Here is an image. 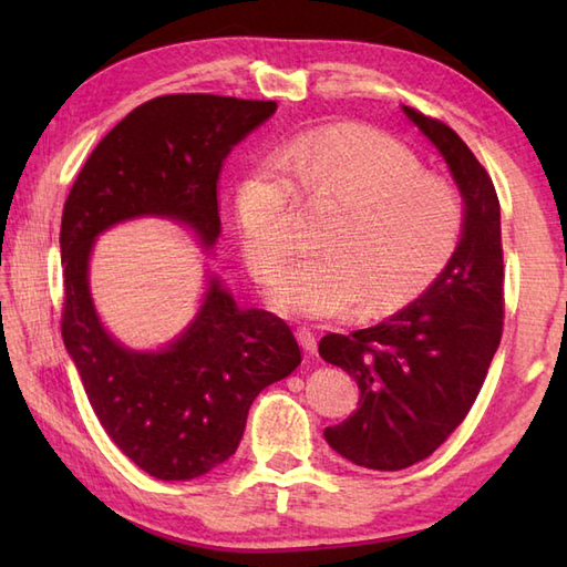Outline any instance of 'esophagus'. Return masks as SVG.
I'll return each instance as SVG.
<instances>
[{"mask_svg":"<svg viewBox=\"0 0 567 567\" xmlns=\"http://www.w3.org/2000/svg\"><path fill=\"white\" fill-rule=\"evenodd\" d=\"M297 339H299V343H302V348L309 355H317V333L315 331L307 329V327H299Z\"/></svg>","mask_w":567,"mask_h":567,"instance_id":"esophagus-1","label":"esophagus"}]
</instances>
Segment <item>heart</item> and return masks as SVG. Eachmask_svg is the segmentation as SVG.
Listing matches in <instances>:
<instances>
[{
  "instance_id": "obj_1",
  "label": "heart",
  "mask_w": 567,
  "mask_h": 567,
  "mask_svg": "<svg viewBox=\"0 0 567 567\" xmlns=\"http://www.w3.org/2000/svg\"><path fill=\"white\" fill-rule=\"evenodd\" d=\"M302 197L343 204L321 248L292 262L275 282L287 315L336 319L363 305L390 315L436 280L463 234V202L441 175L375 131L317 128L287 143L236 195L250 270L260 280L297 248Z\"/></svg>"
}]
</instances>
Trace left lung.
<instances>
[{
	"label": "left lung",
	"mask_w": 567,
	"mask_h": 567,
	"mask_svg": "<svg viewBox=\"0 0 567 567\" xmlns=\"http://www.w3.org/2000/svg\"><path fill=\"white\" fill-rule=\"evenodd\" d=\"M449 163L465 199L463 238L416 302L378 327L329 333L319 355L355 378L360 406L323 431L346 461L404 470L463 424L504 327L499 199L489 173L451 126L404 106Z\"/></svg>",
	"instance_id": "obj_1"
}]
</instances>
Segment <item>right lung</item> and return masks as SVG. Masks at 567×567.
<instances>
[{"label": "right lung", "mask_w": 567, "mask_h": 567, "mask_svg": "<svg viewBox=\"0 0 567 567\" xmlns=\"http://www.w3.org/2000/svg\"><path fill=\"white\" fill-rule=\"evenodd\" d=\"M277 102L219 94H163L122 118L72 185L60 224V331L87 400L118 451L158 480H192L228 461L252 400L302 363L287 321L240 309L212 282L192 327L161 353L118 346L87 290L92 240L141 214L195 226L207 246L221 234L219 175L240 138Z\"/></svg>", "instance_id": "right-lung-1"}]
</instances>
